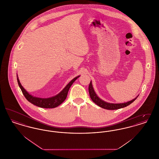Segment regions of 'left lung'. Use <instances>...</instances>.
<instances>
[{
  "mask_svg": "<svg viewBox=\"0 0 159 159\" xmlns=\"http://www.w3.org/2000/svg\"><path fill=\"white\" fill-rule=\"evenodd\" d=\"M89 95L91 97V99L92 100V101L95 103L97 106H99L101 108H103L104 109L107 110H117V109H120L121 108L127 107V106L130 105V104H132L136 98L134 99L129 102H125V103H122V104H111V103H108L106 102L105 101L101 100V99L99 98L98 97L97 95V94L95 93V91L93 89L92 87V82H90L89 85Z\"/></svg>",
  "mask_w": 159,
  "mask_h": 159,
  "instance_id": "obj_1",
  "label": "left lung"
}]
</instances>
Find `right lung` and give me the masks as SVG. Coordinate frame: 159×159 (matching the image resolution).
Returning <instances> with one entry per match:
<instances>
[{
	"mask_svg": "<svg viewBox=\"0 0 159 159\" xmlns=\"http://www.w3.org/2000/svg\"><path fill=\"white\" fill-rule=\"evenodd\" d=\"M79 77V76H77L75 78H74L60 93H58L55 97L49 98H40L33 97L24 89V88H23L20 82L18 77L17 78V81H18V85L23 92V95H24L25 98L27 99V101H29L31 104L41 108H52L60 106L61 104H62L65 101V99L67 98L68 90L70 86L72 85V84Z\"/></svg>",
	"mask_w": 159,
	"mask_h": 159,
	"instance_id": "right-lung-1",
	"label": "right lung"
}]
</instances>
